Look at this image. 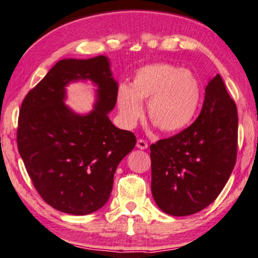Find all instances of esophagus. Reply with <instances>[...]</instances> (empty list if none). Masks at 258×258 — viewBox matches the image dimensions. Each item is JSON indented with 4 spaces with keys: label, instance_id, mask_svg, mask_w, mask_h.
Here are the masks:
<instances>
[{
    "label": "esophagus",
    "instance_id": "esophagus-1",
    "mask_svg": "<svg viewBox=\"0 0 258 258\" xmlns=\"http://www.w3.org/2000/svg\"><path fill=\"white\" fill-rule=\"evenodd\" d=\"M136 147L140 148V150H146L148 147V144L145 140H142V139H139L138 142H136Z\"/></svg>",
    "mask_w": 258,
    "mask_h": 258
}]
</instances>
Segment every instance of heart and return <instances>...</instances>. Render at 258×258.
Here are the masks:
<instances>
[{"label": "heart", "mask_w": 258, "mask_h": 258, "mask_svg": "<svg viewBox=\"0 0 258 258\" xmlns=\"http://www.w3.org/2000/svg\"><path fill=\"white\" fill-rule=\"evenodd\" d=\"M202 90L197 78L188 71L158 62L139 69L130 87L120 84L117 105L125 128H133L144 114L147 104L150 119L162 132H180L190 123L201 104Z\"/></svg>", "instance_id": "1"}]
</instances>
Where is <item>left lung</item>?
Here are the masks:
<instances>
[{
  "instance_id": "8db88e82",
  "label": "left lung",
  "mask_w": 258,
  "mask_h": 258,
  "mask_svg": "<svg viewBox=\"0 0 258 258\" xmlns=\"http://www.w3.org/2000/svg\"><path fill=\"white\" fill-rule=\"evenodd\" d=\"M151 190L160 210L188 216L210 205L237 160L238 112L220 75L209 81L198 118L150 146Z\"/></svg>"
}]
</instances>
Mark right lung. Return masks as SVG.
<instances>
[{
    "instance_id": "add662e5",
    "label": "right lung",
    "mask_w": 258,
    "mask_h": 258,
    "mask_svg": "<svg viewBox=\"0 0 258 258\" xmlns=\"http://www.w3.org/2000/svg\"><path fill=\"white\" fill-rule=\"evenodd\" d=\"M90 79L98 100L88 115L63 102L70 81ZM118 84L104 55L63 59L27 93L18 119V150L42 199L71 215H88L106 204L119 162L135 147L132 132L118 129L107 113L117 101Z\"/></svg>"
}]
</instances>
